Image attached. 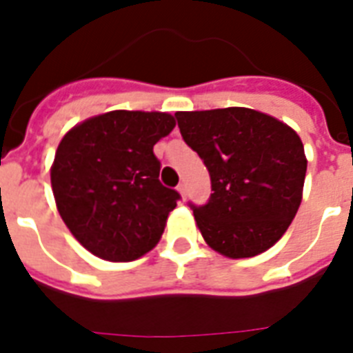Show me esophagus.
<instances>
[{
    "mask_svg": "<svg viewBox=\"0 0 353 353\" xmlns=\"http://www.w3.org/2000/svg\"><path fill=\"white\" fill-rule=\"evenodd\" d=\"M177 190H179V194H181L183 198H187V196H188V188H187V185H185V183H181V185L177 187Z\"/></svg>",
    "mask_w": 353,
    "mask_h": 353,
    "instance_id": "34e87169",
    "label": "esophagus"
}]
</instances>
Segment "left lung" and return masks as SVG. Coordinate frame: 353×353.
I'll use <instances>...</instances> for the list:
<instances>
[{
	"label": "left lung",
	"instance_id": "1",
	"mask_svg": "<svg viewBox=\"0 0 353 353\" xmlns=\"http://www.w3.org/2000/svg\"><path fill=\"white\" fill-rule=\"evenodd\" d=\"M176 119L210 176L209 201L188 203L205 241L229 258L268 251L301 205L307 166L301 137L249 108L177 112Z\"/></svg>",
	"mask_w": 353,
	"mask_h": 353
}]
</instances>
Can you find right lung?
<instances>
[{
    "label": "right lung",
    "mask_w": 353,
    "mask_h": 353,
    "mask_svg": "<svg viewBox=\"0 0 353 353\" xmlns=\"http://www.w3.org/2000/svg\"><path fill=\"white\" fill-rule=\"evenodd\" d=\"M176 121L159 112H117L65 133L51 168L52 194L69 231L95 256L132 262L154 249L179 192L159 181L154 144Z\"/></svg>",
    "instance_id": "add662e5"
}]
</instances>
